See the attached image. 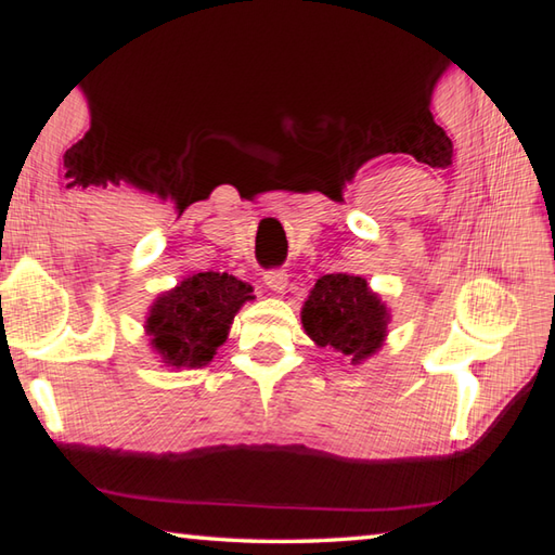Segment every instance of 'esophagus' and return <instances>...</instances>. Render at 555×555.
<instances>
[{
  "mask_svg": "<svg viewBox=\"0 0 555 555\" xmlns=\"http://www.w3.org/2000/svg\"><path fill=\"white\" fill-rule=\"evenodd\" d=\"M286 281H288L286 269H269V271H264V284L271 291H276V294H284Z\"/></svg>",
  "mask_w": 555,
  "mask_h": 555,
  "instance_id": "esophagus-1",
  "label": "esophagus"
}]
</instances>
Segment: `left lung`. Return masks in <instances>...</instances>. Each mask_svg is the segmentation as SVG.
I'll use <instances>...</instances> for the list:
<instances>
[{
	"label": "left lung",
	"mask_w": 555,
	"mask_h": 555,
	"mask_svg": "<svg viewBox=\"0 0 555 555\" xmlns=\"http://www.w3.org/2000/svg\"><path fill=\"white\" fill-rule=\"evenodd\" d=\"M300 321L315 345L331 347L352 364L379 350L387 337L389 311L367 279L352 274H325L315 281L300 308Z\"/></svg>",
	"instance_id": "obj_1"
}]
</instances>
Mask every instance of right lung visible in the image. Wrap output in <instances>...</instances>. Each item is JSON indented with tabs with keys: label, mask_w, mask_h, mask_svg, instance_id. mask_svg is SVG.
Instances as JSON below:
<instances>
[{
	"label": "right lung",
	"mask_w": 555,
	"mask_h": 555,
	"mask_svg": "<svg viewBox=\"0 0 555 555\" xmlns=\"http://www.w3.org/2000/svg\"><path fill=\"white\" fill-rule=\"evenodd\" d=\"M251 286L220 271H201L154 300L146 335L166 367L193 370L212 362L228 340L234 313L251 300Z\"/></svg>",
	"instance_id": "add662e5"
}]
</instances>
